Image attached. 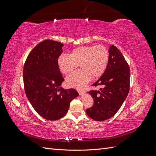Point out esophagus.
I'll list each match as a JSON object with an SVG mask.
<instances>
[{"label":"esophagus","instance_id":"obj_1","mask_svg":"<svg viewBox=\"0 0 156 156\" xmlns=\"http://www.w3.org/2000/svg\"><path fill=\"white\" fill-rule=\"evenodd\" d=\"M78 92L79 94V95H83V94H84V92H85V91L84 90H78Z\"/></svg>","mask_w":156,"mask_h":156}]
</instances>
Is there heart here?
Instances as JSON below:
<instances>
[{"instance_id": "heart-1", "label": "heart", "mask_w": 156, "mask_h": 156, "mask_svg": "<svg viewBox=\"0 0 156 156\" xmlns=\"http://www.w3.org/2000/svg\"><path fill=\"white\" fill-rule=\"evenodd\" d=\"M109 53L104 45L81 46L75 48L68 55L62 54L57 59L60 72L66 74L78 66L81 69L70 74L66 79L69 87L81 88L92 77L98 79L107 67Z\"/></svg>"}]
</instances>
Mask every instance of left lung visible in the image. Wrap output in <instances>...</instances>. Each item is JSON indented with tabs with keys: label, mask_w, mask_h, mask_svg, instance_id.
<instances>
[{
	"label": "left lung",
	"mask_w": 156,
	"mask_h": 156,
	"mask_svg": "<svg viewBox=\"0 0 156 156\" xmlns=\"http://www.w3.org/2000/svg\"><path fill=\"white\" fill-rule=\"evenodd\" d=\"M107 67L92 86H100V90L88 92L94 105L86 109L87 115L96 121H103L114 116L128 94L130 69L124 56L117 48L110 45Z\"/></svg>",
	"instance_id": "8db88e82"
}]
</instances>
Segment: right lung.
<instances>
[{
	"mask_svg": "<svg viewBox=\"0 0 156 156\" xmlns=\"http://www.w3.org/2000/svg\"><path fill=\"white\" fill-rule=\"evenodd\" d=\"M64 44L47 40L37 44L26 60L23 82L28 100L45 119L56 120L66 114L70 102L79 96L73 88L64 89V79L57 64Z\"/></svg>",
	"mask_w": 156,
	"mask_h": 156,
	"instance_id": "obj_1",
	"label": "right lung"
}]
</instances>
